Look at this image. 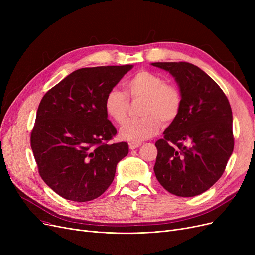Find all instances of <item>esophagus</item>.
<instances>
[{
  "mask_svg": "<svg viewBox=\"0 0 255 255\" xmlns=\"http://www.w3.org/2000/svg\"><path fill=\"white\" fill-rule=\"evenodd\" d=\"M139 146H140L139 142H130L129 143V149L130 150H135V149L139 148Z\"/></svg>",
  "mask_w": 255,
  "mask_h": 255,
  "instance_id": "1",
  "label": "esophagus"
}]
</instances>
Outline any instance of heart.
Instances as JSON below:
<instances>
[{
    "label": "heart",
    "mask_w": 255,
    "mask_h": 255,
    "mask_svg": "<svg viewBox=\"0 0 255 255\" xmlns=\"http://www.w3.org/2000/svg\"><path fill=\"white\" fill-rule=\"evenodd\" d=\"M126 88L131 98H143L140 107L143 117L128 120L120 130L121 138L131 142L151 138L160 129V120L168 123L179 115L182 103L180 92L176 87L165 84L160 76L150 71H139L127 80ZM128 106L129 100L123 91L112 89L106 94L104 109L115 122H124Z\"/></svg>",
    "instance_id": "obj_1"
}]
</instances>
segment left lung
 <instances>
[{
    "mask_svg": "<svg viewBox=\"0 0 255 255\" xmlns=\"http://www.w3.org/2000/svg\"><path fill=\"white\" fill-rule=\"evenodd\" d=\"M151 65L175 78L182 99L179 115L155 143L156 178L171 194L199 195L220 179L234 151L230 102L220 87L193 64Z\"/></svg>",
    "mask_w": 255,
    "mask_h": 255,
    "instance_id": "8db88e82",
    "label": "left lung"
}]
</instances>
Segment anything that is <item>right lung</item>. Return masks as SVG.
<instances>
[{
  "instance_id": "right-lung-1",
  "label": "right lung",
  "mask_w": 255,
  "mask_h": 255,
  "mask_svg": "<svg viewBox=\"0 0 255 255\" xmlns=\"http://www.w3.org/2000/svg\"><path fill=\"white\" fill-rule=\"evenodd\" d=\"M132 65L82 68L51 88L40 102L31 146L42 180L60 196L84 203L113 183L127 142L107 143L117 130L104 109L106 94Z\"/></svg>"
}]
</instances>
